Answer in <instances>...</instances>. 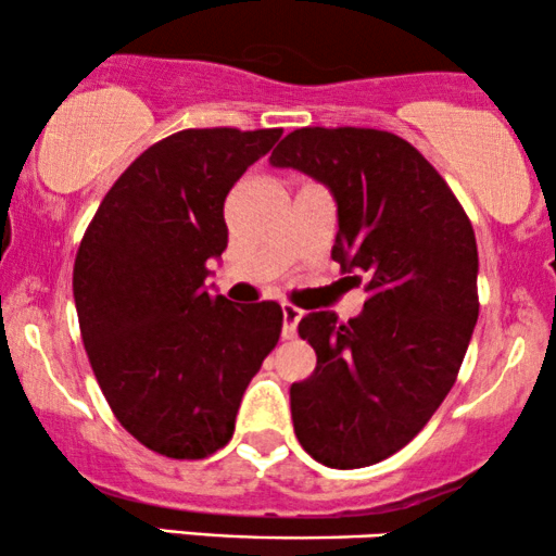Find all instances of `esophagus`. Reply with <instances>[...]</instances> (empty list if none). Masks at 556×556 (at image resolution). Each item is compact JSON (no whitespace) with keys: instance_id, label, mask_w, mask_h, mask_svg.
Wrapping results in <instances>:
<instances>
[{"instance_id":"obj_1","label":"esophagus","mask_w":556,"mask_h":556,"mask_svg":"<svg viewBox=\"0 0 556 556\" xmlns=\"http://www.w3.org/2000/svg\"><path fill=\"white\" fill-rule=\"evenodd\" d=\"M280 312H283V338H293L296 336L299 319H302L304 312L293 304H283L280 306Z\"/></svg>"}]
</instances>
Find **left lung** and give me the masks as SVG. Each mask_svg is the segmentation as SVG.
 Here are the masks:
<instances>
[{
  "mask_svg": "<svg viewBox=\"0 0 556 556\" xmlns=\"http://www.w3.org/2000/svg\"><path fill=\"white\" fill-rule=\"evenodd\" d=\"M270 163L330 189L332 260L364 273L369 293L349 323L336 312L299 323L317 367L291 384L293 432L323 466H371L421 432L458 377L479 319L473 226L432 163L393 132L293 129Z\"/></svg>",
  "mask_w": 556,
  "mask_h": 556,
  "instance_id": "obj_1",
  "label": "left lung"
}]
</instances>
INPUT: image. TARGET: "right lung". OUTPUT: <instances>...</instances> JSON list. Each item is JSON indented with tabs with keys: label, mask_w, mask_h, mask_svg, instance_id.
I'll use <instances>...</instances> for the list:
<instances>
[{
	"label": "right lung",
	"mask_w": 556,
	"mask_h": 556,
	"mask_svg": "<svg viewBox=\"0 0 556 556\" xmlns=\"http://www.w3.org/2000/svg\"><path fill=\"white\" fill-rule=\"evenodd\" d=\"M283 129H181L150 146L90 220L72 273L90 367L137 442L198 460L231 440L247 384L276 349V302L211 293L224 202Z\"/></svg>",
	"instance_id": "add662e5"
}]
</instances>
